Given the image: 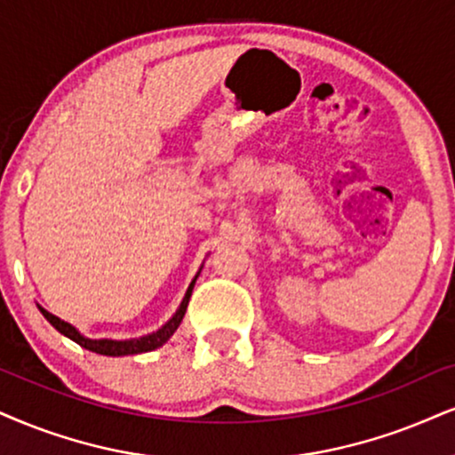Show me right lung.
<instances>
[{"label":"right lung","instance_id":"add662e5","mask_svg":"<svg viewBox=\"0 0 455 455\" xmlns=\"http://www.w3.org/2000/svg\"><path fill=\"white\" fill-rule=\"evenodd\" d=\"M192 289H194V283L189 284L188 293H185L181 306H179V310L175 312V316L168 321L164 327L156 331V333L151 335H145V338H139V339H128V341H114V339H88L84 338V335L77 333L76 329L71 327L69 323L60 321L59 316H54V314H50L44 310V307H39L42 310L44 316H46V321L52 324L56 331H60V333L67 335V338L76 341V344H80L82 347H86V350L91 352H97V355H105V356H128V355H141V352H149V350H156V347H160L164 341L171 338L172 333H175L179 324H181L183 316H185V310H188V304H189V297H192Z\"/></svg>","mask_w":455,"mask_h":455}]
</instances>
